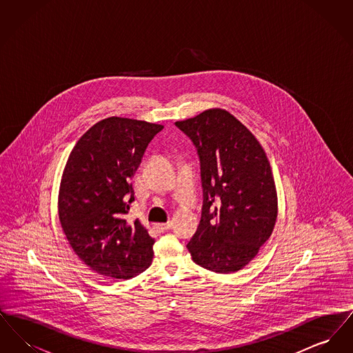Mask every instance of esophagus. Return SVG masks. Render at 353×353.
<instances>
[{
    "label": "esophagus",
    "mask_w": 353,
    "mask_h": 353,
    "mask_svg": "<svg viewBox=\"0 0 353 353\" xmlns=\"http://www.w3.org/2000/svg\"><path fill=\"white\" fill-rule=\"evenodd\" d=\"M170 226H172L170 222H167V223H154V229H156L159 233L167 232L168 229H170Z\"/></svg>",
    "instance_id": "34e87169"
}]
</instances>
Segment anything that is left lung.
<instances>
[{"label":"left lung","mask_w":353,"mask_h":353,"mask_svg":"<svg viewBox=\"0 0 353 353\" xmlns=\"http://www.w3.org/2000/svg\"><path fill=\"white\" fill-rule=\"evenodd\" d=\"M196 147L201 170V221L186 248L203 269H243L268 241L278 216L268 156L254 134L223 110L176 121Z\"/></svg>","instance_id":"left-lung-1"}]
</instances>
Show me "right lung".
Returning <instances> with one entry per match:
<instances>
[{
  "mask_svg": "<svg viewBox=\"0 0 353 353\" xmlns=\"http://www.w3.org/2000/svg\"><path fill=\"white\" fill-rule=\"evenodd\" d=\"M164 127L134 119H104L78 140L63 170L58 213L68 243L95 272L130 279L152 263L154 239L125 214L132 177L152 139Z\"/></svg>",
  "mask_w": 353,
  "mask_h": 353,
  "instance_id": "1",
  "label": "right lung"
}]
</instances>
